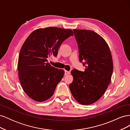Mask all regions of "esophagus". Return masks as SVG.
<instances>
[{"label": "esophagus", "mask_w": 130, "mask_h": 130, "mask_svg": "<svg viewBox=\"0 0 130 130\" xmlns=\"http://www.w3.org/2000/svg\"><path fill=\"white\" fill-rule=\"evenodd\" d=\"M70 74V72H69V71H67V70H65V71H64V75H67Z\"/></svg>", "instance_id": "obj_1"}]
</instances>
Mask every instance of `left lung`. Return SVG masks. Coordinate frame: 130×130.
<instances>
[{
	"label": "left lung",
	"mask_w": 130,
	"mask_h": 130,
	"mask_svg": "<svg viewBox=\"0 0 130 130\" xmlns=\"http://www.w3.org/2000/svg\"><path fill=\"white\" fill-rule=\"evenodd\" d=\"M78 44L79 60L84 72L74 69L69 88L73 97L84 105L92 104L103 96L111 81L113 61L109 46L94 31L74 29Z\"/></svg>",
	"instance_id": "obj_1"
}]
</instances>
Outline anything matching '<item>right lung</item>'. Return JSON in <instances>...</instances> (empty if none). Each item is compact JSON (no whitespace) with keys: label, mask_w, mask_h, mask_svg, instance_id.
I'll return each instance as SVG.
<instances>
[{"label":"right lung","mask_w":130,"mask_h":130,"mask_svg":"<svg viewBox=\"0 0 130 130\" xmlns=\"http://www.w3.org/2000/svg\"><path fill=\"white\" fill-rule=\"evenodd\" d=\"M73 35L70 29L48 27L34 31L26 38L19 53L18 70L22 87L32 99L42 102L53 95L64 71L52 67L47 58L57 56L63 42Z\"/></svg>","instance_id":"1"}]
</instances>
